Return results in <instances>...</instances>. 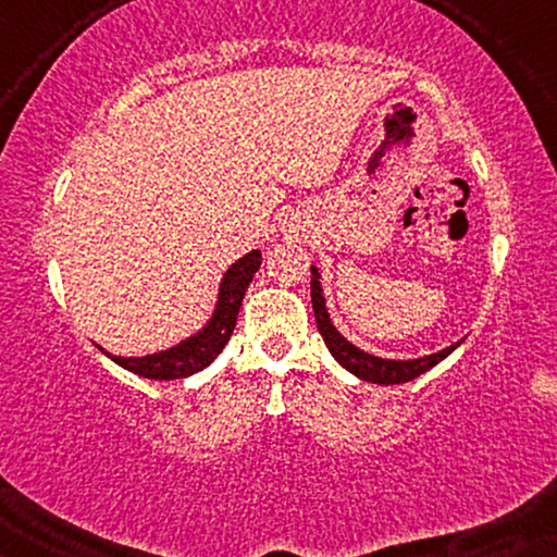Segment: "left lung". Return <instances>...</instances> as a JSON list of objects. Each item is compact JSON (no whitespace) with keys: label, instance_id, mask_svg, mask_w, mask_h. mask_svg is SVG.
<instances>
[{"label":"left lung","instance_id":"obj_1","mask_svg":"<svg viewBox=\"0 0 557 557\" xmlns=\"http://www.w3.org/2000/svg\"><path fill=\"white\" fill-rule=\"evenodd\" d=\"M311 307H314L319 334L324 337V345L330 347L334 360H337L345 370L352 372V375L368 380V383H377V385L408 383V380H416L418 375H423L425 370H431L433 364H438L444 357H448L456 347H459V342H456V345L446 347L444 352L418 357V360H383V357L362 352V349L349 345V342L332 326L330 314H326V307H324V296H322V286H319L317 269H311Z\"/></svg>","mask_w":557,"mask_h":557}]
</instances>
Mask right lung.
<instances>
[{
	"instance_id": "right-lung-1",
	"label": "right lung",
	"mask_w": 557,
	"mask_h": 557,
	"mask_svg": "<svg viewBox=\"0 0 557 557\" xmlns=\"http://www.w3.org/2000/svg\"><path fill=\"white\" fill-rule=\"evenodd\" d=\"M258 265H261V250H250L246 258H240L238 263L227 269L223 284H220L215 314L200 334H195V337H189L177 347L164 349V352L147 357H113V362L134 372V375L149 380H177L208 368L231 339L240 301L246 296L248 284L253 281Z\"/></svg>"
}]
</instances>
